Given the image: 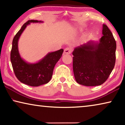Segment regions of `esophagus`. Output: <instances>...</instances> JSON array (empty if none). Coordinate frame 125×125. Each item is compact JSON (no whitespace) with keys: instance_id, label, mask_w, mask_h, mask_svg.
Listing matches in <instances>:
<instances>
[{"instance_id":"esophagus-1","label":"esophagus","mask_w":125,"mask_h":125,"mask_svg":"<svg viewBox=\"0 0 125 125\" xmlns=\"http://www.w3.org/2000/svg\"><path fill=\"white\" fill-rule=\"evenodd\" d=\"M72 52V49L71 48L67 47L64 49V53L65 54H71Z\"/></svg>"}]
</instances>
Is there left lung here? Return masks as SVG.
<instances>
[{
  "label": "left lung",
  "instance_id": "8db88e82",
  "mask_svg": "<svg viewBox=\"0 0 125 125\" xmlns=\"http://www.w3.org/2000/svg\"><path fill=\"white\" fill-rule=\"evenodd\" d=\"M100 42L89 41L75 48L73 69L77 83L87 86L101 85L110 76L115 63L116 42L106 25H103Z\"/></svg>",
  "mask_w": 125,
  "mask_h": 125
}]
</instances>
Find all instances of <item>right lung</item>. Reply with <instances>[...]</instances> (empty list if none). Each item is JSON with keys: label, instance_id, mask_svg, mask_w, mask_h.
<instances>
[{"label": "right lung", "instance_id": "right-lung-1", "mask_svg": "<svg viewBox=\"0 0 125 125\" xmlns=\"http://www.w3.org/2000/svg\"><path fill=\"white\" fill-rule=\"evenodd\" d=\"M42 21L31 20L23 24L13 37L11 51V61L13 72L17 78L24 84L31 86H38L47 83L52 78L54 66L60 59L64 50L61 49L48 53L38 62L30 64L21 59L18 51L19 39L31 23H42Z\"/></svg>", "mask_w": 125, "mask_h": 125}]
</instances>
